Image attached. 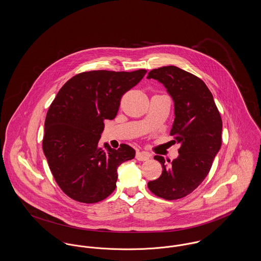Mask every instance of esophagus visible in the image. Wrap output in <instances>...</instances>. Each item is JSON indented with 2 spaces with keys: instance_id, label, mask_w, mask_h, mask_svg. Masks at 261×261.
Segmentation results:
<instances>
[{
  "instance_id": "esophagus-1",
  "label": "esophagus",
  "mask_w": 261,
  "mask_h": 261,
  "mask_svg": "<svg viewBox=\"0 0 261 261\" xmlns=\"http://www.w3.org/2000/svg\"><path fill=\"white\" fill-rule=\"evenodd\" d=\"M150 156H151V153H147V152H137L136 153V159L138 161H142V162L148 161L150 159Z\"/></svg>"
}]
</instances>
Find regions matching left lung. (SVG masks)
I'll list each match as a JSON object with an SVG mask.
<instances>
[{
	"instance_id": "obj_1",
	"label": "left lung",
	"mask_w": 261,
	"mask_h": 261,
	"mask_svg": "<svg viewBox=\"0 0 261 261\" xmlns=\"http://www.w3.org/2000/svg\"><path fill=\"white\" fill-rule=\"evenodd\" d=\"M147 77L158 80L171 95L175 118L170 136L181 144L179 155L170 165L164 156H153L162 164L163 172L149 181L148 187L158 197L179 199L195 190L208 175L222 145V118L210 90L193 74L166 66L150 71Z\"/></svg>"
}]
</instances>
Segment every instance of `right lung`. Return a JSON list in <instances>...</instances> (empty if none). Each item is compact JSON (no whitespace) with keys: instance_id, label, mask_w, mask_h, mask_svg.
<instances>
[{"instance_id":"right-lung-1","label":"right lung","mask_w":261,"mask_h":261,"mask_svg":"<svg viewBox=\"0 0 261 261\" xmlns=\"http://www.w3.org/2000/svg\"><path fill=\"white\" fill-rule=\"evenodd\" d=\"M146 73L145 69L83 72L71 77L52 101L42 148L56 182L70 198L82 203L106 199L116 187L117 168L134 159L129 145L115 150L108 144L100 147L98 141L103 121L115 118L123 94Z\"/></svg>"}]
</instances>
